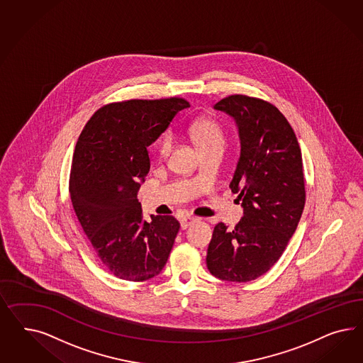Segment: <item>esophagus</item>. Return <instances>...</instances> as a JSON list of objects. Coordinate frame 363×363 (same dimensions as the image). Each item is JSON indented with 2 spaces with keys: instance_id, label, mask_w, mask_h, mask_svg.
<instances>
[{
  "instance_id": "34e87169",
  "label": "esophagus",
  "mask_w": 363,
  "mask_h": 363,
  "mask_svg": "<svg viewBox=\"0 0 363 363\" xmlns=\"http://www.w3.org/2000/svg\"><path fill=\"white\" fill-rule=\"evenodd\" d=\"M197 220V218H194V217H184L182 220H181V228L182 229H187L191 223H194Z\"/></svg>"
}]
</instances>
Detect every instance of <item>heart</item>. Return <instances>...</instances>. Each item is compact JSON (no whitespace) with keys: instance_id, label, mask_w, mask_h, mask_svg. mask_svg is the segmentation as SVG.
I'll use <instances>...</instances> for the list:
<instances>
[{"instance_id":"obj_1","label":"heart","mask_w":363,"mask_h":363,"mask_svg":"<svg viewBox=\"0 0 363 363\" xmlns=\"http://www.w3.org/2000/svg\"><path fill=\"white\" fill-rule=\"evenodd\" d=\"M190 133L202 153L216 150V149L223 150V147L226 145V135H225L222 126L218 122L213 121V120H201V121L194 122L190 128ZM173 146H174L173 134L165 133L157 145L158 158L166 160L169 157V154L172 153Z\"/></svg>"}]
</instances>
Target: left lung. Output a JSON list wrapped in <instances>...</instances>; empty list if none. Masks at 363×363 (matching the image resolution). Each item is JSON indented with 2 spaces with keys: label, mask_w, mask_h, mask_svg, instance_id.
<instances>
[{
  "label": "left lung",
  "mask_w": 363,
  "mask_h": 363,
  "mask_svg": "<svg viewBox=\"0 0 363 363\" xmlns=\"http://www.w3.org/2000/svg\"><path fill=\"white\" fill-rule=\"evenodd\" d=\"M238 126L241 154L230 182L243 217L230 230L216 225L208 247L210 273L249 282L274 266L305 208L302 154L285 116L264 99L234 94L214 105Z\"/></svg>",
  "instance_id": "obj_1"
}]
</instances>
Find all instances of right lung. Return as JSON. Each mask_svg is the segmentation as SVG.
<instances>
[{"mask_svg": "<svg viewBox=\"0 0 363 363\" xmlns=\"http://www.w3.org/2000/svg\"><path fill=\"white\" fill-rule=\"evenodd\" d=\"M184 99H130L97 110L78 138L69 193L94 252L120 279L143 282L160 274L179 222L143 220L137 193L150 169L147 146L165 132Z\"/></svg>", "mask_w": 363, "mask_h": 363, "instance_id": "obj_1", "label": "right lung"}]
</instances>
